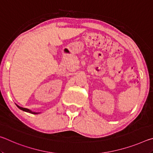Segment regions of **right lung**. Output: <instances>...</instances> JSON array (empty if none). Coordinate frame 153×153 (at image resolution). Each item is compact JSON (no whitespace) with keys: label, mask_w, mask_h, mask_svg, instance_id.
<instances>
[{"label":"right lung","mask_w":153,"mask_h":153,"mask_svg":"<svg viewBox=\"0 0 153 153\" xmlns=\"http://www.w3.org/2000/svg\"><path fill=\"white\" fill-rule=\"evenodd\" d=\"M16 105L17 106V107H18V108H20L21 110H22V111H25V112L30 113H32V114H38V113H35V112H32V111H30V110H29V109H27V108H23V107H19V106H18L17 105Z\"/></svg>","instance_id":"right-lung-1"}]
</instances>
